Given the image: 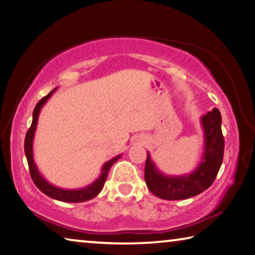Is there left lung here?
Listing matches in <instances>:
<instances>
[{"instance_id": "8db88e82", "label": "left lung", "mask_w": 255, "mask_h": 255, "mask_svg": "<svg viewBox=\"0 0 255 255\" xmlns=\"http://www.w3.org/2000/svg\"><path fill=\"white\" fill-rule=\"evenodd\" d=\"M202 125L205 133V151L202 163L194 173L181 177H166L155 167L149 154H147L144 181L151 194L162 199L178 201L203 193L214 182L225 151L220 111L213 108V111L203 116Z\"/></svg>"}]
</instances>
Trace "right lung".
Instances as JSON below:
<instances>
[{
	"label": "right lung",
	"mask_w": 255,
	"mask_h": 255,
	"mask_svg": "<svg viewBox=\"0 0 255 255\" xmlns=\"http://www.w3.org/2000/svg\"><path fill=\"white\" fill-rule=\"evenodd\" d=\"M54 91H56V89L52 90L48 96L43 97L42 99L36 104V106H35L34 112H33L32 125H30V128H28V131H27L26 136H25V154H26L27 162H28L30 178H32L35 186H36L43 194H45L51 198L58 199V201H61V202H67V203H80V202L89 201V199L96 197V196L100 193L101 189H103L106 182V179H107V174L109 170H111L113 164H114L116 160L121 157V156H117V157L108 160V162L103 166V173H101L99 179H97L95 182L91 183V185L88 187L83 188V189H77V190L60 189V188H57L52 185H50L46 180H44V178H43L40 174V172H38L36 164L34 163L33 138H34L35 128H36L37 119H38V114H40L41 108L43 107V105L46 103V100L49 99Z\"/></svg>",
	"instance_id": "1"
}]
</instances>
